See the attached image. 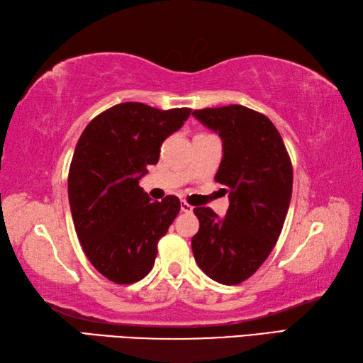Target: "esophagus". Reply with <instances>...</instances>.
<instances>
[{
  "instance_id": "obj_1",
  "label": "esophagus",
  "mask_w": 363,
  "mask_h": 363,
  "mask_svg": "<svg viewBox=\"0 0 363 363\" xmlns=\"http://www.w3.org/2000/svg\"><path fill=\"white\" fill-rule=\"evenodd\" d=\"M181 211H182V213H192V211H194V208L192 206H190V204L189 203H186V201H182L181 203Z\"/></svg>"
}]
</instances>
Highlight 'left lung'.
I'll use <instances>...</instances> for the list:
<instances>
[{
  "label": "left lung",
  "mask_w": 363,
  "mask_h": 363,
  "mask_svg": "<svg viewBox=\"0 0 363 363\" xmlns=\"http://www.w3.org/2000/svg\"><path fill=\"white\" fill-rule=\"evenodd\" d=\"M195 118L219 133L223 157L214 179L225 186L219 217L195 208V262L211 279L236 286L260 268L278 241L292 196L294 171L284 141L267 116L241 104L196 109Z\"/></svg>",
  "instance_id": "left-lung-1"
}]
</instances>
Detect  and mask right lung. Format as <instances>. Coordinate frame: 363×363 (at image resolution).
<instances>
[{"mask_svg":"<svg viewBox=\"0 0 363 363\" xmlns=\"http://www.w3.org/2000/svg\"><path fill=\"white\" fill-rule=\"evenodd\" d=\"M190 113L121 103L96 116L76 144L68 174L72 222L91 265L116 284H133L152 269L159 240L179 214L177 196L150 201L140 179Z\"/></svg>","mask_w":363,"mask_h":363,"instance_id":"add662e5","label":"right lung"}]
</instances>
